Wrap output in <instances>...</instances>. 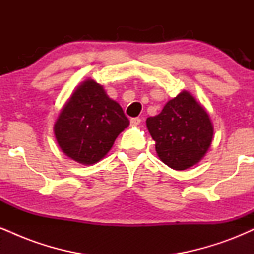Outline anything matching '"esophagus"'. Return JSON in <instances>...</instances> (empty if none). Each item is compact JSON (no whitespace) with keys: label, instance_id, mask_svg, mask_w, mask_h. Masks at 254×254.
Masks as SVG:
<instances>
[{"label":"esophagus","instance_id":"1","mask_svg":"<svg viewBox=\"0 0 254 254\" xmlns=\"http://www.w3.org/2000/svg\"><path fill=\"white\" fill-rule=\"evenodd\" d=\"M130 123H131V125H133V127H137V125H139V124L142 123V119L138 118V117L131 118L130 119Z\"/></svg>","mask_w":254,"mask_h":254}]
</instances>
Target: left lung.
I'll list each match as a JSON object with an SVG mask.
<instances>
[{
	"label": "left lung",
	"mask_w": 254,
	"mask_h": 254,
	"mask_svg": "<svg viewBox=\"0 0 254 254\" xmlns=\"http://www.w3.org/2000/svg\"><path fill=\"white\" fill-rule=\"evenodd\" d=\"M145 123L155 141L159 159L176 171L197 165L205 156L214 137L208 111L188 90L168 100L161 112L148 117Z\"/></svg>",
	"instance_id": "left-lung-1"
}]
</instances>
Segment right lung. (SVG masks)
I'll return each instance as SVG.
<instances>
[{
	"label": "right lung",
	"mask_w": 254,
	"mask_h": 254,
	"mask_svg": "<svg viewBox=\"0 0 254 254\" xmlns=\"http://www.w3.org/2000/svg\"><path fill=\"white\" fill-rule=\"evenodd\" d=\"M130 122L101 84L87 78L72 90L54 124L61 150L82 165H94L111 150Z\"/></svg>",
	"instance_id": "1"
}]
</instances>
